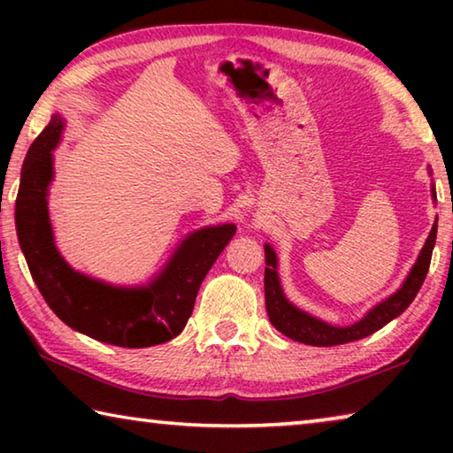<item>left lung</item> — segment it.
<instances>
[{"label": "left lung", "mask_w": 453, "mask_h": 453, "mask_svg": "<svg viewBox=\"0 0 453 453\" xmlns=\"http://www.w3.org/2000/svg\"><path fill=\"white\" fill-rule=\"evenodd\" d=\"M65 118L56 111L29 145L21 165L15 229L35 286L51 311L75 332L119 348H150L181 334L197 289L235 234L234 224L205 226L188 234L151 280L140 286L91 278L59 254L48 211L53 151L61 143ZM278 327V303L270 302Z\"/></svg>", "instance_id": "obj_1"}]
</instances>
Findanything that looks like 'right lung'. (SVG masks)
<instances>
[{
	"mask_svg": "<svg viewBox=\"0 0 453 453\" xmlns=\"http://www.w3.org/2000/svg\"><path fill=\"white\" fill-rule=\"evenodd\" d=\"M432 197L435 199V189L432 188ZM438 219V218H435ZM435 234H438V224H434L432 232H429L427 240L421 248L416 264L408 273V278L402 283V288L392 294L386 300L380 302L378 305L365 313V316L354 324L351 327H334L327 326L326 321H319L311 318L310 313L296 308L291 303L286 294H283L280 273H278V254L270 243L264 245L265 250V275H264V286H265V308H270V302L273 300L278 303V329L281 334L289 335L291 340L308 343V346H340V343H348L354 340H362V337L378 332L389 321L395 319L400 313L408 308L413 302V297L421 288V283L426 280L429 259H432V250L435 245ZM270 311V310H267ZM270 316V313H267ZM272 321V319H270Z\"/></svg>",
	"mask_w": 453,
	"mask_h": 453,
	"instance_id": "right-lung-1",
	"label": "right lung"
}]
</instances>
